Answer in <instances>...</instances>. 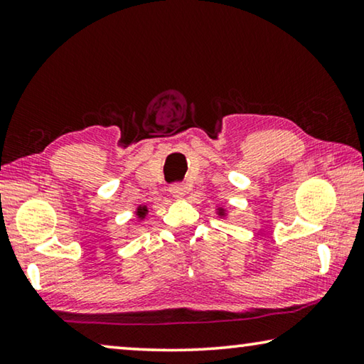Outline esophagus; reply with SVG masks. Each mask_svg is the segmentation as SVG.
<instances>
[{
	"instance_id": "obj_1",
	"label": "esophagus",
	"mask_w": 364,
	"mask_h": 364,
	"mask_svg": "<svg viewBox=\"0 0 364 364\" xmlns=\"http://www.w3.org/2000/svg\"><path fill=\"white\" fill-rule=\"evenodd\" d=\"M170 193H171L173 198L181 199V198H184V194L188 193V188L184 186L183 183H175V184H171V186H170Z\"/></svg>"
}]
</instances>
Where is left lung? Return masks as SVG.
Here are the masks:
<instances>
[{"label":"left lung","instance_id":"1","mask_svg":"<svg viewBox=\"0 0 364 364\" xmlns=\"http://www.w3.org/2000/svg\"><path fill=\"white\" fill-rule=\"evenodd\" d=\"M218 215H220V217L225 215V209H222V207H218Z\"/></svg>","mask_w":364,"mask_h":364}]
</instances>
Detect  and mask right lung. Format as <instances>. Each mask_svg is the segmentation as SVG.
<instances>
[{"mask_svg":"<svg viewBox=\"0 0 364 364\" xmlns=\"http://www.w3.org/2000/svg\"><path fill=\"white\" fill-rule=\"evenodd\" d=\"M147 212H149L147 205H139V207H137V210H136V215H137V218H139V220H144V218L147 217Z\"/></svg>","mask_w":364,"mask_h":364,"instance_id":"add662e5","label":"right lung"}]
</instances>
